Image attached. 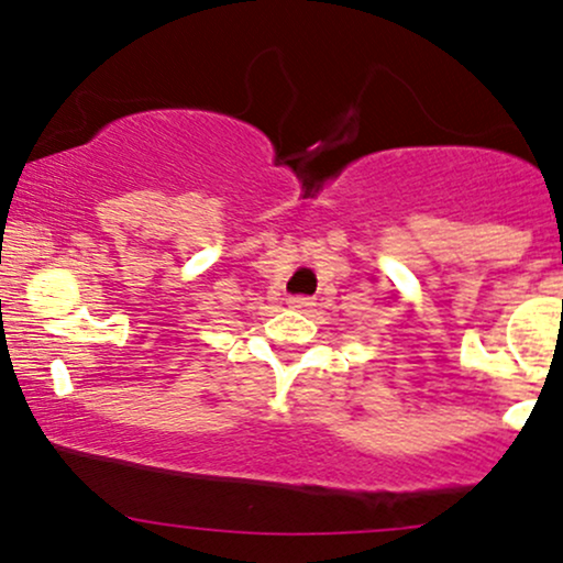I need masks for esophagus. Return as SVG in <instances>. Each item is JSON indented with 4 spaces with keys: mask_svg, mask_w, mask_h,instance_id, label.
<instances>
[{
    "mask_svg": "<svg viewBox=\"0 0 563 563\" xmlns=\"http://www.w3.org/2000/svg\"><path fill=\"white\" fill-rule=\"evenodd\" d=\"M288 303H290V307H294V309H309V307H314V301L309 299V296H290Z\"/></svg>",
    "mask_w": 563,
    "mask_h": 563,
    "instance_id": "obj_1",
    "label": "esophagus"
}]
</instances>
